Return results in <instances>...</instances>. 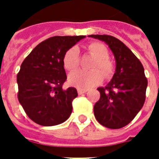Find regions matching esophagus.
<instances>
[{
    "instance_id": "esophagus-1",
    "label": "esophagus",
    "mask_w": 159,
    "mask_h": 159,
    "mask_svg": "<svg viewBox=\"0 0 159 159\" xmlns=\"http://www.w3.org/2000/svg\"><path fill=\"white\" fill-rule=\"evenodd\" d=\"M87 92L86 89H77V93L78 94H83V93H85Z\"/></svg>"
}]
</instances>
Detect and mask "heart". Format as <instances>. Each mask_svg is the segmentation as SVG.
Masks as SVG:
<instances>
[{
    "mask_svg": "<svg viewBox=\"0 0 159 159\" xmlns=\"http://www.w3.org/2000/svg\"><path fill=\"white\" fill-rule=\"evenodd\" d=\"M86 49L93 58L89 66L92 70H77L69 76V83L72 86L82 89H88L99 85L103 81L104 76L106 78H109L114 72L113 63L108 58L109 50L103 43L91 42L87 46ZM63 65L69 71H74L79 67V53L76 48L73 47L66 51L63 57Z\"/></svg>",
    "mask_w": 159,
    "mask_h": 159,
    "instance_id": "heart-1",
    "label": "heart"
}]
</instances>
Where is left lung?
Here are the masks:
<instances>
[{"instance_id": "left-lung-1", "label": "left lung", "mask_w": 159, "mask_h": 159, "mask_svg": "<svg viewBox=\"0 0 159 159\" xmlns=\"http://www.w3.org/2000/svg\"><path fill=\"white\" fill-rule=\"evenodd\" d=\"M109 46L116 59L110 83L97 89L100 100L93 107L97 121L108 129H121L135 117L146 100L147 79L142 64L123 42L108 35H90Z\"/></svg>"}]
</instances>
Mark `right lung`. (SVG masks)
<instances>
[{
	"instance_id": "1",
	"label": "right lung",
	"mask_w": 159,
	"mask_h": 159,
	"mask_svg": "<svg viewBox=\"0 0 159 159\" xmlns=\"http://www.w3.org/2000/svg\"><path fill=\"white\" fill-rule=\"evenodd\" d=\"M85 36H52L30 52L17 75L18 99L27 116L42 126H54L69 118L75 88L63 89L66 81L63 57Z\"/></svg>"
}]
</instances>
